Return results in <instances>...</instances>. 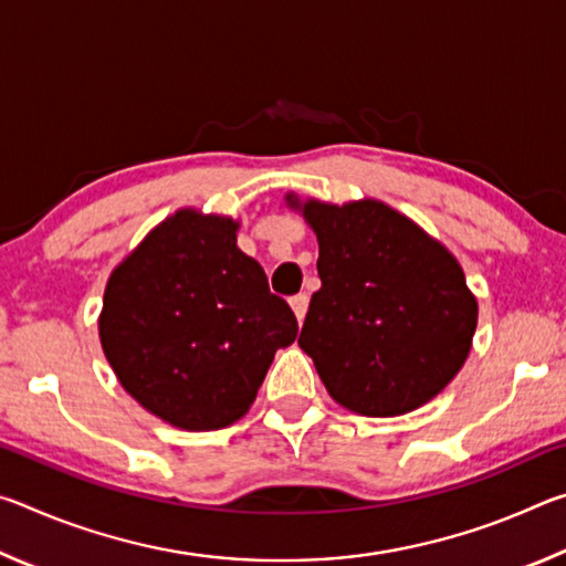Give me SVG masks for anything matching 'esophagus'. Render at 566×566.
Masks as SVG:
<instances>
[{
	"instance_id": "1",
	"label": "esophagus",
	"mask_w": 566,
	"mask_h": 566,
	"mask_svg": "<svg viewBox=\"0 0 566 566\" xmlns=\"http://www.w3.org/2000/svg\"><path fill=\"white\" fill-rule=\"evenodd\" d=\"M290 304H292V310L296 314V319L304 322V314H306V310H310V296H306V294H294L292 300H290Z\"/></svg>"
}]
</instances>
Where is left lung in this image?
Listing matches in <instances>:
<instances>
[{"label":"left lung","instance_id":"8db88e82","mask_svg":"<svg viewBox=\"0 0 566 566\" xmlns=\"http://www.w3.org/2000/svg\"><path fill=\"white\" fill-rule=\"evenodd\" d=\"M319 242L322 290L300 334L329 397L364 417L427 405L472 349L476 300L449 249L377 199L300 202Z\"/></svg>","mask_w":566,"mask_h":566}]
</instances>
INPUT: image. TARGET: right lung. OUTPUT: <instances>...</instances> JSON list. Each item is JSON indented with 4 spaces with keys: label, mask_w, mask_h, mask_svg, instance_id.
<instances>
[{
    "label": "right lung",
    "mask_w": 566,
    "mask_h": 566,
    "mask_svg": "<svg viewBox=\"0 0 566 566\" xmlns=\"http://www.w3.org/2000/svg\"><path fill=\"white\" fill-rule=\"evenodd\" d=\"M232 217L179 209L112 272L99 339L119 385L187 432L242 419L296 317L237 247Z\"/></svg>",
    "instance_id": "1"
}]
</instances>
